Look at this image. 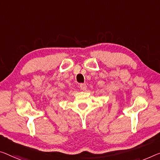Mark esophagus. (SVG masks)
Here are the masks:
<instances>
[{"instance_id":"34e87169","label":"esophagus","mask_w":160,"mask_h":160,"mask_svg":"<svg viewBox=\"0 0 160 160\" xmlns=\"http://www.w3.org/2000/svg\"><path fill=\"white\" fill-rule=\"evenodd\" d=\"M79 88H80L82 90L85 91V90H87V84H86V83H80V84H79Z\"/></svg>"}]
</instances>
